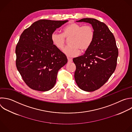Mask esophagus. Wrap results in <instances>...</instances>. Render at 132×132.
I'll list each match as a JSON object with an SVG mask.
<instances>
[{
	"mask_svg": "<svg viewBox=\"0 0 132 132\" xmlns=\"http://www.w3.org/2000/svg\"><path fill=\"white\" fill-rule=\"evenodd\" d=\"M68 63H71L72 62V60L71 59L68 58Z\"/></svg>",
	"mask_w": 132,
	"mask_h": 132,
	"instance_id": "1",
	"label": "esophagus"
}]
</instances>
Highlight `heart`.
Listing matches in <instances>:
<instances>
[{
  "label": "heart",
  "instance_id": "obj_1",
  "mask_svg": "<svg viewBox=\"0 0 132 132\" xmlns=\"http://www.w3.org/2000/svg\"><path fill=\"white\" fill-rule=\"evenodd\" d=\"M63 34L54 31L51 35L53 45L59 49H62L69 39V46L63 50V53L68 57L77 56L80 52L88 49L93 42L94 30L90 25L83 26L76 23H70L63 29Z\"/></svg>",
  "mask_w": 132,
  "mask_h": 132
}]
</instances>
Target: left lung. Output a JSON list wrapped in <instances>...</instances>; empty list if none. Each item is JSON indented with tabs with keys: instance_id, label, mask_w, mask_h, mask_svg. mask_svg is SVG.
<instances>
[{
	"instance_id": "8db88e82",
	"label": "left lung",
	"mask_w": 132,
	"mask_h": 132,
	"mask_svg": "<svg viewBox=\"0 0 132 132\" xmlns=\"http://www.w3.org/2000/svg\"><path fill=\"white\" fill-rule=\"evenodd\" d=\"M76 22L90 23L94 30L90 47L83 55L73 59L76 66L74 77L77 84L84 91L93 92L100 89L114 72L118 49L113 34L105 23L91 18Z\"/></svg>"
}]
</instances>
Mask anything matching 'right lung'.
I'll use <instances>...</instances> for the list:
<instances>
[{
    "mask_svg": "<svg viewBox=\"0 0 132 132\" xmlns=\"http://www.w3.org/2000/svg\"><path fill=\"white\" fill-rule=\"evenodd\" d=\"M68 21L39 20L21 34L15 49L16 66L31 89L45 92L52 89L58 71L67 63L66 56L53 45L51 35Z\"/></svg>",
    "mask_w": 132,
    "mask_h": 132,
    "instance_id": "add662e5",
    "label": "right lung"
}]
</instances>
